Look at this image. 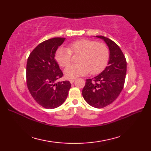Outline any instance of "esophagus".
I'll return each instance as SVG.
<instances>
[{"label":"esophagus","mask_w":151,"mask_h":151,"mask_svg":"<svg viewBox=\"0 0 151 151\" xmlns=\"http://www.w3.org/2000/svg\"><path fill=\"white\" fill-rule=\"evenodd\" d=\"M75 81V79H70V80H69V82H70V84H73V83Z\"/></svg>","instance_id":"esophagus-1"}]
</instances>
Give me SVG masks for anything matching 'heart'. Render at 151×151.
I'll list each match as a JSON object with an SVG mask.
<instances>
[{"instance_id":"b5f03b06","label":"heart","mask_w":151,"mask_h":151,"mask_svg":"<svg viewBox=\"0 0 151 151\" xmlns=\"http://www.w3.org/2000/svg\"><path fill=\"white\" fill-rule=\"evenodd\" d=\"M71 53L78 54V63L67 66L64 70L68 78H75L89 72L91 75L98 74L106 65L109 58V50L105 44L82 39L70 43L68 49L62 47L58 49L55 54L58 63L63 67L67 66L71 59Z\"/></svg>"}]
</instances>
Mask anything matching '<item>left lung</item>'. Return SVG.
Wrapping results in <instances>:
<instances>
[{
	"label": "left lung",
	"mask_w": 151,
	"mask_h": 151,
	"mask_svg": "<svg viewBox=\"0 0 151 151\" xmlns=\"http://www.w3.org/2000/svg\"><path fill=\"white\" fill-rule=\"evenodd\" d=\"M96 37L104 40L110 50L108 66L99 75L87 79L82 95L87 103L101 108L111 104L123 89L127 74V61L122 50L114 41L102 36Z\"/></svg>",
	"instance_id": "left-lung-1"
}]
</instances>
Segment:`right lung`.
<instances>
[{"instance_id": "right-lung-1", "label": "right lung", "mask_w": 151, "mask_h": 151, "mask_svg": "<svg viewBox=\"0 0 151 151\" xmlns=\"http://www.w3.org/2000/svg\"><path fill=\"white\" fill-rule=\"evenodd\" d=\"M65 40L54 37L43 41L32 50L27 60L28 89L34 100L47 109L62 105L71 86L69 81L57 82L63 73L55 60V54Z\"/></svg>"}]
</instances>
